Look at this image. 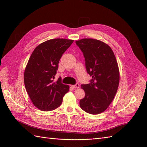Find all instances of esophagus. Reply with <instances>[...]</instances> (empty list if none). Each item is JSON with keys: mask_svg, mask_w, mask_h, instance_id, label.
Here are the masks:
<instances>
[{"mask_svg": "<svg viewBox=\"0 0 147 147\" xmlns=\"http://www.w3.org/2000/svg\"><path fill=\"white\" fill-rule=\"evenodd\" d=\"M72 87L74 88H80V84H76L75 85H72Z\"/></svg>", "mask_w": 147, "mask_h": 147, "instance_id": "esophagus-1", "label": "esophagus"}]
</instances>
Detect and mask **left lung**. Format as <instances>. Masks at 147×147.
Here are the masks:
<instances>
[{"instance_id":"8db88e82","label":"left lung","mask_w":147,"mask_h":147,"mask_svg":"<svg viewBox=\"0 0 147 147\" xmlns=\"http://www.w3.org/2000/svg\"><path fill=\"white\" fill-rule=\"evenodd\" d=\"M83 53L90 83L82 84L85 95L81 108L91 115L105 111L114 99L119 84V70L113 50L104 42L92 38L76 41Z\"/></svg>"}]
</instances>
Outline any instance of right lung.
Returning a JSON list of instances; mask_svg holds the SVG:
<instances>
[{
	"label": "right lung",
	"mask_w": 147,
	"mask_h": 147,
	"mask_svg": "<svg viewBox=\"0 0 147 147\" xmlns=\"http://www.w3.org/2000/svg\"><path fill=\"white\" fill-rule=\"evenodd\" d=\"M74 40L55 38L39 45L32 53L24 72L26 91L34 105L42 111H51L61 105L69 87L61 77L54 82L58 63Z\"/></svg>",
	"instance_id": "1"
}]
</instances>
